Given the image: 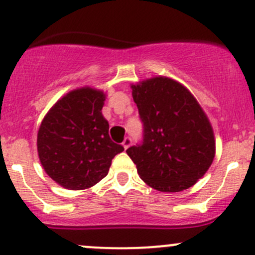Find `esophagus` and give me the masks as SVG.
Listing matches in <instances>:
<instances>
[{"label":"esophagus","instance_id":"34e87169","mask_svg":"<svg viewBox=\"0 0 255 255\" xmlns=\"http://www.w3.org/2000/svg\"><path fill=\"white\" fill-rule=\"evenodd\" d=\"M130 144H132V139H130L129 137H127V138H125V140H123L122 145L125 149H128L130 146Z\"/></svg>","mask_w":255,"mask_h":255}]
</instances>
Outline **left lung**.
<instances>
[{
  "label": "left lung",
  "mask_w": 255,
  "mask_h": 255,
  "mask_svg": "<svg viewBox=\"0 0 255 255\" xmlns=\"http://www.w3.org/2000/svg\"><path fill=\"white\" fill-rule=\"evenodd\" d=\"M132 90L143 135L126 151L140 179L158 191L189 189L215 158V137L207 116L189 90L171 79H149L133 85Z\"/></svg>",
  "instance_id": "left-lung-1"
}]
</instances>
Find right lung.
<instances>
[{
  "instance_id": "right-lung-1",
  "label": "right lung",
  "mask_w": 255,
  "mask_h": 255,
  "mask_svg": "<svg viewBox=\"0 0 255 255\" xmlns=\"http://www.w3.org/2000/svg\"><path fill=\"white\" fill-rule=\"evenodd\" d=\"M105 95L84 87L59 100L38 130L37 146L45 173L69 190L94 186L109 174L112 159L125 150L112 142L102 116Z\"/></svg>"
}]
</instances>
